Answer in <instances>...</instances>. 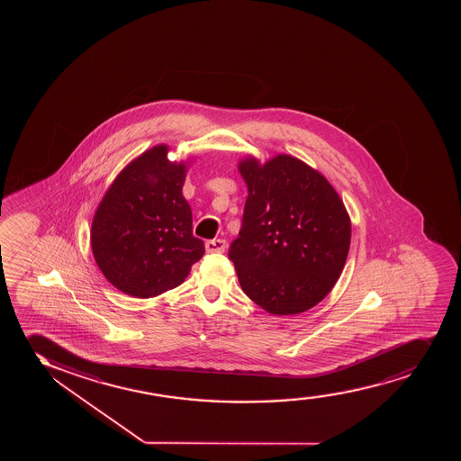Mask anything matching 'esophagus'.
Here are the masks:
<instances>
[{"label": "esophagus", "instance_id": "34e87169", "mask_svg": "<svg viewBox=\"0 0 461 461\" xmlns=\"http://www.w3.org/2000/svg\"><path fill=\"white\" fill-rule=\"evenodd\" d=\"M204 246H206L207 252H220L221 254L226 249L228 243H226V240L222 239L207 240Z\"/></svg>", "mask_w": 461, "mask_h": 461}]
</instances>
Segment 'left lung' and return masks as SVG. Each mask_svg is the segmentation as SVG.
I'll return each mask as SVG.
<instances>
[{
    "label": "left lung",
    "instance_id": "1",
    "mask_svg": "<svg viewBox=\"0 0 461 461\" xmlns=\"http://www.w3.org/2000/svg\"><path fill=\"white\" fill-rule=\"evenodd\" d=\"M248 185L239 239L229 258L252 302L274 315L315 306L348 258L350 220L323 175L289 155L240 163Z\"/></svg>",
    "mask_w": 461,
    "mask_h": 461
}]
</instances>
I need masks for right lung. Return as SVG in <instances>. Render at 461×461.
I'll return each instance as SVG.
<instances>
[{
    "label": "right lung",
    "mask_w": 461,
    "mask_h": 461,
    "mask_svg": "<svg viewBox=\"0 0 461 461\" xmlns=\"http://www.w3.org/2000/svg\"><path fill=\"white\" fill-rule=\"evenodd\" d=\"M167 146L133 159L112 183L92 221V252L103 276L127 295L150 298L180 286L204 243L192 233L183 196L185 166Z\"/></svg>",
    "instance_id": "obj_1"
}]
</instances>
